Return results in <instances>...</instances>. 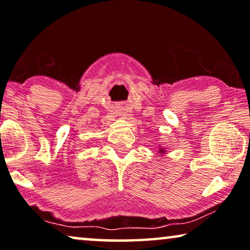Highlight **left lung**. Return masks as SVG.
<instances>
[{
  "instance_id": "obj_1",
  "label": "left lung",
  "mask_w": 250,
  "mask_h": 250,
  "mask_svg": "<svg viewBox=\"0 0 250 250\" xmlns=\"http://www.w3.org/2000/svg\"><path fill=\"white\" fill-rule=\"evenodd\" d=\"M160 153H164V151H163V149H162V148H161V149H160Z\"/></svg>"
}]
</instances>
